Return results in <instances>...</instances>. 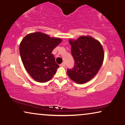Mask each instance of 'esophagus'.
I'll return each mask as SVG.
<instances>
[{
	"label": "esophagus",
	"instance_id": "esophagus-1",
	"mask_svg": "<svg viewBox=\"0 0 125 125\" xmlns=\"http://www.w3.org/2000/svg\"><path fill=\"white\" fill-rule=\"evenodd\" d=\"M60 66H61V67H64V66H65V63H62V64H61Z\"/></svg>",
	"mask_w": 125,
	"mask_h": 125
}]
</instances>
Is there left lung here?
Instances as JSON below:
<instances>
[{
	"instance_id": "obj_1",
	"label": "left lung",
	"mask_w": 125,
	"mask_h": 125,
	"mask_svg": "<svg viewBox=\"0 0 125 125\" xmlns=\"http://www.w3.org/2000/svg\"><path fill=\"white\" fill-rule=\"evenodd\" d=\"M69 42L74 65L72 69H68L67 73L76 83H86L96 75L103 64V47L99 42L89 36H82L76 40L70 39Z\"/></svg>"
}]
</instances>
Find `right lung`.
Returning a JSON list of instances; mask_svg holds the SVG:
<instances>
[{
  "label": "right lung",
  "instance_id": "1",
  "mask_svg": "<svg viewBox=\"0 0 125 125\" xmlns=\"http://www.w3.org/2000/svg\"><path fill=\"white\" fill-rule=\"evenodd\" d=\"M61 42L40 32L29 33L22 39L20 45L22 62L35 81L46 83L56 73L59 65L52 52Z\"/></svg>",
  "mask_w": 125,
  "mask_h": 125
}]
</instances>
